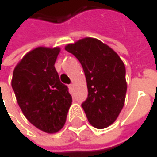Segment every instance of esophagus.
Returning <instances> with one entry per match:
<instances>
[{
    "mask_svg": "<svg viewBox=\"0 0 157 157\" xmlns=\"http://www.w3.org/2000/svg\"><path fill=\"white\" fill-rule=\"evenodd\" d=\"M69 88H70V89H73V88H74V84H73V83L70 84V85H69Z\"/></svg>",
    "mask_w": 157,
    "mask_h": 157,
    "instance_id": "1",
    "label": "esophagus"
}]
</instances>
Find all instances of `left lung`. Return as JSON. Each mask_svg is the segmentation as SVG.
<instances>
[{"label":"left lung","mask_w":157,"mask_h":157,"mask_svg":"<svg viewBox=\"0 0 157 157\" xmlns=\"http://www.w3.org/2000/svg\"><path fill=\"white\" fill-rule=\"evenodd\" d=\"M66 51L80 62L87 81L88 98L81 105L96 128L112 125L120 114L127 92L126 68L118 54L94 38L67 44Z\"/></svg>","instance_id":"1"}]
</instances>
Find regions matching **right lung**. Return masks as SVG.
<instances>
[{"mask_svg":"<svg viewBox=\"0 0 157 157\" xmlns=\"http://www.w3.org/2000/svg\"><path fill=\"white\" fill-rule=\"evenodd\" d=\"M59 47H38L29 52L14 67L12 88L27 119L46 133L65 125L72 104L68 88L54 67Z\"/></svg>","mask_w":157,"mask_h":157,"instance_id":"right-lung-1","label":"right lung"}]
</instances>
